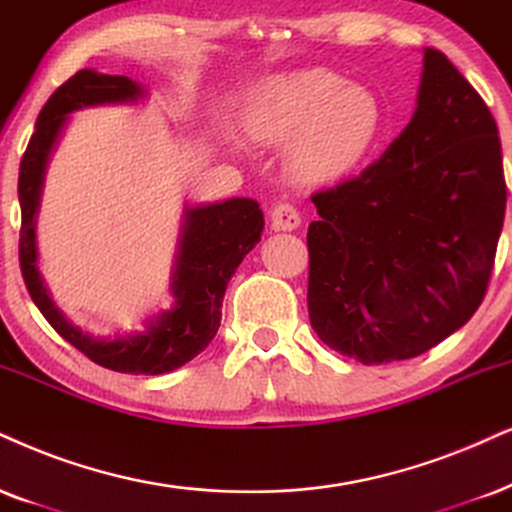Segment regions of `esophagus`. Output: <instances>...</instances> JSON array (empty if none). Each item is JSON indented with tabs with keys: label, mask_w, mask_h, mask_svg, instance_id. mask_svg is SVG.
<instances>
[{
	"label": "esophagus",
	"mask_w": 512,
	"mask_h": 512,
	"mask_svg": "<svg viewBox=\"0 0 512 512\" xmlns=\"http://www.w3.org/2000/svg\"><path fill=\"white\" fill-rule=\"evenodd\" d=\"M269 219H271V226H274L276 231H295L302 222L300 212H297L295 205H290V203H276L269 212Z\"/></svg>",
	"instance_id": "esophagus-1"
}]
</instances>
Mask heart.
Wrapping results in <instances>:
<instances>
[{"instance_id":"1","label":"heart","mask_w":512,"mask_h":512,"mask_svg":"<svg viewBox=\"0 0 512 512\" xmlns=\"http://www.w3.org/2000/svg\"><path fill=\"white\" fill-rule=\"evenodd\" d=\"M383 122L378 96L326 68L264 77L245 106L252 139H293L286 167L300 184H326L354 170L380 137Z\"/></svg>"}]
</instances>
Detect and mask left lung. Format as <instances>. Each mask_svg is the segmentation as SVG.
I'll return each mask as SVG.
<instances>
[{
	"instance_id": "obj_1",
	"label": "left lung",
	"mask_w": 512,
	"mask_h": 512,
	"mask_svg": "<svg viewBox=\"0 0 512 512\" xmlns=\"http://www.w3.org/2000/svg\"><path fill=\"white\" fill-rule=\"evenodd\" d=\"M309 321L342 357L390 364L458 331L487 295L506 217L487 103L425 49L418 108L359 177L312 196Z\"/></svg>"
}]
</instances>
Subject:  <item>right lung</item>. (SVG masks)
Listing matches in <instances>:
<instances>
[{
    "label": "right lung",
    "mask_w": 512,
    "mask_h": 512,
    "mask_svg": "<svg viewBox=\"0 0 512 512\" xmlns=\"http://www.w3.org/2000/svg\"><path fill=\"white\" fill-rule=\"evenodd\" d=\"M144 94L146 89L125 75H103L84 68L49 96L18 172V200H21L18 260L32 302L63 340L80 349L94 364L111 371L158 375L170 373L198 357L217 335L226 286L243 257L262 238L264 217L257 200L229 198L222 203L186 208L172 269V309L146 321V331L118 335V338H94L82 333L63 312H58L37 271L35 243L44 174L68 115L101 103H137Z\"/></svg>",
    "instance_id": "obj_1"
}]
</instances>
